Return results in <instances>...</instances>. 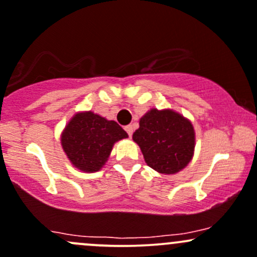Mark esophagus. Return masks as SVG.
<instances>
[{"mask_svg": "<svg viewBox=\"0 0 257 257\" xmlns=\"http://www.w3.org/2000/svg\"><path fill=\"white\" fill-rule=\"evenodd\" d=\"M125 132H126V133H128V136L131 137L132 134H133V126H132V125H126L125 126Z\"/></svg>", "mask_w": 257, "mask_h": 257, "instance_id": "esophagus-1", "label": "esophagus"}]
</instances>
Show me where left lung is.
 <instances>
[{"label": "left lung", "mask_w": 257, "mask_h": 257, "mask_svg": "<svg viewBox=\"0 0 257 257\" xmlns=\"http://www.w3.org/2000/svg\"><path fill=\"white\" fill-rule=\"evenodd\" d=\"M133 140L151 169L174 175L192 160L196 136L192 123L180 113L153 108L140 118Z\"/></svg>", "instance_id": "8db88e82"}]
</instances>
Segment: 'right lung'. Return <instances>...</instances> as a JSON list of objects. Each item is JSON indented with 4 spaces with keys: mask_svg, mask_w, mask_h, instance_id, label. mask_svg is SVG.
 <instances>
[{
    "mask_svg": "<svg viewBox=\"0 0 257 257\" xmlns=\"http://www.w3.org/2000/svg\"><path fill=\"white\" fill-rule=\"evenodd\" d=\"M128 134L114 120L96 113H76L61 134V147L70 163L83 172H96L103 167L114 143Z\"/></svg>",
    "mask_w": 257,
    "mask_h": 257,
    "instance_id": "obj_1",
    "label": "right lung"
}]
</instances>
